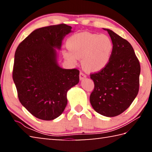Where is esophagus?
I'll list each match as a JSON object with an SVG mask.
<instances>
[{
	"mask_svg": "<svg viewBox=\"0 0 152 152\" xmlns=\"http://www.w3.org/2000/svg\"><path fill=\"white\" fill-rule=\"evenodd\" d=\"M86 78V74H84V73H82V72L80 73V80H82Z\"/></svg>",
	"mask_w": 152,
	"mask_h": 152,
	"instance_id": "1",
	"label": "esophagus"
}]
</instances>
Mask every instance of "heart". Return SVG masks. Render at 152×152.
<instances>
[{
    "mask_svg": "<svg viewBox=\"0 0 152 152\" xmlns=\"http://www.w3.org/2000/svg\"><path fill=\"white\" fill-rule=\"evenodd\" d=\"M67 48L70 51H63L64 58L67 61L76 64L78 59H82V64L86 70L97 72L109 64L114 45L107 35L83 32L69 38Z\"/></svg>",
    "mask_w": 152,
    "mask_h": 152,
    "instance_id": "1",
    "label": "heart"
}]
</instances>
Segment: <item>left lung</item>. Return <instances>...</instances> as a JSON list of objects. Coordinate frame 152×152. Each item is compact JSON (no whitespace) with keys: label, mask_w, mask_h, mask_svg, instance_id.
I'll return each mask as SVG.
<instances>
[{"label":"left lung","mask_w":152,"mask_h":152,"mask_svg":"<svg viewBox=\"0 0 152 152\" xmlns=\"http://www.w3.org/2000/svg\"><path fill=\"white\" fill-rule=\"evenodd\" d=\"M104 30L109 34L114 48L107 66L91 74L94 88L90 102L95 111L113 117L128 109L137 96L141 68L132 45L112 30Z\"/></svg>","instance_id":"1"}]
</instances>
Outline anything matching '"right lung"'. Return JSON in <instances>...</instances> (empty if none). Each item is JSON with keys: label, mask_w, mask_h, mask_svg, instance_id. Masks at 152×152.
<instances>
[{"label": "right lung", "mask_w": 152, "mask_h": 152, "mask_svg": "<svg viewBox=\"0 0 152 152\" xmlns=\"http://www.w3.org/2000/svg\"><path fill=\"white\" fill-rule=\"evenodd\" d=\"M72 32L66 24L39 28L18 46L12 79L21 104L38 119L51 121L64 112L67 92L79 82L77 69L58 65L57 51Z\"/></svg>", "instance_id": "1"}]
</instances>
